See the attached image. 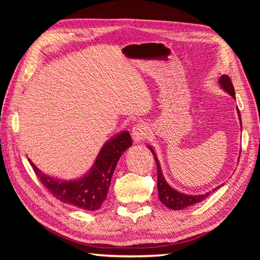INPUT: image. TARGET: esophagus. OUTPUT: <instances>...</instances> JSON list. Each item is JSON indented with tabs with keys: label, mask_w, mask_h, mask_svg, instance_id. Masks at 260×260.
<instances>
[{
	"label": "esophagus",
	"mask_w": 260,
	"mask_h": 260,
	"mask_svg": "<svg viewBox=\"0 0 260 260\" xmlns=\"http://www.w3.org/2000/svg\"><path fill=\"white\" fill-rule=\"evenodd\" d=\"M132 139L136 143H141L147 138V130L144 124H138L132 129Z\"/></svg>",
	"instance_id": "obj_1"
}]
</instances>
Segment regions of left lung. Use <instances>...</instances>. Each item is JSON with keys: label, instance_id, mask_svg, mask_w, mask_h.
I'll return each mask as SVG.
<instances>
[{"label": "left lung", "instance_id": "obj_1", "mask_svg": "<svg viewBox=\"0 0 260 260\" xmlns=\"http://www.w3.org/2000/svg\"><path fill=\"white\" fill-rule=\"evenodd\" d=\"M218 82H219L220 86L222 88V90H224L228 94H230L233 99H235L234 88H233V84L231 82V79L229 78V76L222 75L219 78ZM237 111H238V116H239L241 130H242V119H241V114H240V111L238 107H237ZM147 147L151 149V152L154 155V158H155V161L157 165V187H158V198H159L160 202L166 207H168L170 209H174V210H180V209H184L186 207H190L192 205H195V204L202 202L203 200H205L208 195L214 193L217 188L220 187V185H219V186L215 187L214 190L208 191L205 194H200V195H188V194L181 193V192L175 190V188H172L167 183L166 179L164 178L159 160L156 157V153L153 149V147L149 145H147Z\"/></svg>", "mask_w": 260, "mask_h": 260}]
</instances>
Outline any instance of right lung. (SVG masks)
<instances>
[{"label":"right lung","instance_id":"1","mask_svg":"<svg viewBox=\"0 0 260 260\" xmlns=\"http://www.w3.org/2000/svg\"><path fill=\"white\" fill-rule=\"evenodd\" d=\"M132 145L128 131H121L102 146L91 169L75 180L55 179L44 174L29 159L43 185L60 202L85 210H96L106 200L117 162Z\"/></svg>","mask_w":260,"mask_h":260}]
</instances>
